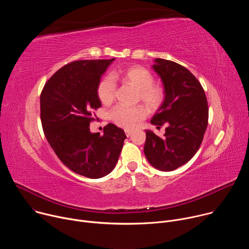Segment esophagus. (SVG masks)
<instances>
[{"label": "esophagus", "mask_w": 249, "mask_h": 249, "mask_svg": "<svg viewBox=\"0 0 249 249\" xmlns=\"http://www.w3.org/2000/svg\"><path fill=\"white\" fill-rule=\"evenodd\" d=\"M125 133H126V136H127V137H130L133 132H132L131 130H125Z\"/></svg>", "instance_id": "obj_1"}]
</instances>
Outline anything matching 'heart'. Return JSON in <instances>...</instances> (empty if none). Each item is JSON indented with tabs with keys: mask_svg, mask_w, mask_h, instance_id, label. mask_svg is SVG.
Instances as JSON below:
<instances>
[{
	"mask_svg": "<svg viewBox=\"0 0 249 249\" xmlns=\"http://www.w3.org/2000/svg\"><path fill=\"white\" fill-rule=\"evenodd\" d=\"M114 80H121L122 82L134 87L139 90L138 99L144 102L150 109H156L161 104L164 92L163 89L157 85H154L155 79L149 70L133 66L127 69L117 70L111 74V77H103L97 86V97L102 104H110L115 96V83ZM147 115L143 106L127 107L124 105H117L110 112L111 120L120 127L133 128Z\"/></svg>",
	"mask_w": 249,
	"mask_h": 249,
	"instance_id": "1",
	"label": "heart"
}]
</instances>
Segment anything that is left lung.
<instances>
[{
	"label": "left lung",
	"mask_w": 249,
	"mask_h": 249,
	"mask_svg": "<svg viewBox=\"0 0 249 249\" xmlns=\"http://www.w3.org/2000/svg\"><path fill=\"white\" fill-rule=\"evenodd\" d=\"M152 68L162 82L164 99L151 123L166 128L163 138L146 130L144 153L155 168L171 171L198 151L208 125V103L201 84L183 66L157 58Z\"/></svg>",
	"instance_id": "obj_1"
}]
</instances>
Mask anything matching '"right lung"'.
Wrapping results in <instances>:
<instances>
[{"label": "right lung", "instance_id": "right-lung-1", "mask_svg": "<svg viewBox=\"0 0 249 249\" xmlns=\"http://www.w3.org/2000/svg\"><path fill=\"white\" fill-rule=\"evenodd\" d=\"M115 59L81 60L65 65L48 80L40 95V117L49 145L71 170L96 179L110 173L126 135L109 123L103 135L91 133L92 109L101 102L97 86Z\"/></svg>", "mask_w": 249, "mask_h": 249}]
</instances>
